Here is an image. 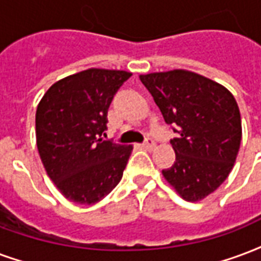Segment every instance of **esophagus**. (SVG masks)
I'll use <instances>...</instances> for the list:
<instances>
[{
  "label": "esophagus",
  "instance_id": "esophagus-1",
  "mask_svg": "<svg viewBox=\"0 0 261 261\" xmlns=\"http://www.w3.org/2000/svg\"><path fill=\"white\" fill-rule=\"evenodd\" d=\"M144 146H145L146 149H153V148H155V141L153 140H150V138H148V140L145 141V142H144Z\"/></svg>",
  "mask_w": 261,
  "mask_h": 261
}]
</instances>
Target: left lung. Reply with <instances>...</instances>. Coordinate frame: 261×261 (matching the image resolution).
<instances>
[{
	"label": "left lung",
	"instance_id": "left-lung-1",
	"mask_svg": "<svg viewBox=\"0 0 261 261\" xmlns=\"http://www.w3.org/2000/svg\"><path fill=\"white\" fill-rule=\"evenodd\" d=\"M177 138L174 165L162 174L188 202H199L228 177L238 155L242 124L238 103L219 83L182 69L141 74Z\"/></svg>",
	"mask_w": 261,
	"mask_h": 261
}]
</instances>
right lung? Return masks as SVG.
<instances>
[{
	"mask_svg": "<svg viewBox=\"0 0 261 261\" xmlns=\"http://www.w3.org/2000/svg\"><path fill=\"white\" fill-rule=\"evenodd\" d=\"M130 71L87 69L52 84L36 112V138L48 177L70 202L94 204L123 177L133 145L101 138L108 109Z\"/></svg>",
	"mask_w": 261,
	"mask_h": 261,
	"instance_id": "1",
	"label": "right lung"
}]
</instances>
